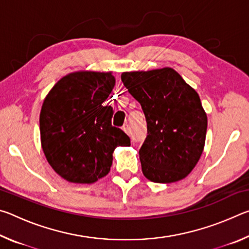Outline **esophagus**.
Returning <instances> with one entry per match:
<instances>
[{"instance_id":"obj_1","label":"esophagus","mask_w":249,"mask_h":249,"mask_svg":"<svg viewBox=\"0 0 249 249\" xmlns=\"http://www.w3.org/2000/svg\"><path fill=\"white\" fill-rule=\"evenodd\" d=\"M123 130H124V132H125L126 134H127V135L130 134V126H129L128 123H126V124L123 126Z\"/></svg>"}]
</instances>
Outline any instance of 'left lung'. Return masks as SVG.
I'll list each match as a JSON object with an SVG mask.
<instances>
[{"mask_svg": "<svg viewBox=\"0 0 249 249\" xmlns=\"http://www.w3.org/2000/svg\"><path fill=\"white\" fill-rule=\"evenodd\" d=\"M121 79L146 117L148 135L140 149L142 174L157 183L184 179L205 145L208 116L199 94L169 67L123 72Z\"/></svg>", "mask_w": 249, "mask_h": 249, "instance_id": "obj_1", "label": "left lung"}]
</instances>
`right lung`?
<instances>
[{"mask_svg":"<svg viewBox=\"0 0 249 249\" xmlns=\"http://www.w3.org/2000/svg\"><path fill=\"white\" fill-rule=\"evenodd\" d=\"M115 86L112 72L74 71L48 92L39 115L40 142L53 169L72 183H94L111 169L113 151L129 137L112 126L103 102Z\"/></svg>","mask_w":249,"mask_h":249,"instance_id":"right-lung-1","label":"right lung"}]
</instances>
